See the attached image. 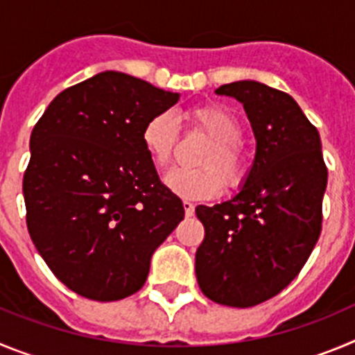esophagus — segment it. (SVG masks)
Here are the masks:
<instances>
[{
    "instance_id": "obj_1",
    "label": "esophagus",
    "mask_w": 355,
    "mask_h": 355,
    "mask_svg": "<svg viewBox=\"0 0 355 355\" xmlns=\"http://www.w3.org/2000/svg\"><path fill=\"white\" fill-rule=\"evenodd\" d=\"M184 210H185V217H193L194 216V205L191 201L185 200L184 201Z\"/></svg>"
}]
</instances>
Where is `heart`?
Instances as JSON below:
<instances>
[{
    "label": "heart",
    "mask_w": 355,
    "mask_h": 355,
    "mask_svg": "<svg viewBox=\"0 0 355 355\" xmlns=\"http://www.w3.org/2000/svg\"><path fill=\"white\" fill-rule=\"evenodd\" d=\"M187 116L196 129L212 139V145L200 159V164L205 168H173L164 177L166 187L185 200L216 196L223 189V178L230 187H239L248 173V159L239 146L242 139L241 122L221 106L193 107ZM178 134V120L170 111H161L146 120L141 141L155 166L162 168L171 161Z\"/></svg>",
    "instance_id": "obj_1"
}]
</instances>
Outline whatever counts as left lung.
<instances>
[{
    "instance_id": "8db88e82",
    "label": "left lung",
    "mask_w": 355,
    "mask_h": 355,
    "mask_svg": "<svg viewBox=\"0 0 355 355\" xmlns=\"http://www.w3.org/2000/svg\"><path fill=\"white\" fill-rule=\"evenodd\" d=\"M216 94L242 102L257 154L232 200L196 207L205 228L196 279L210 301L251 308L288 286L308 261L320 237L327 168L317 127L288 94L258 81Z\"/></svg>"
}]
</instances>
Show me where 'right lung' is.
<instances>
[{"label":"right lung","mask_w":355,"mask_h":355,"mask_svg":"<svg viewBox=\"0 0 355 355\" xmlns=\"http://www.w3.org/2000/svg\"><path fill=\"white\" fill-rule=\"evenodd\" d=\"M178 98L106 70L56 95L33 127L22 180L28 232L72 292L101 302L136 293L184 219L141 141L146 120Z\"/></svg>","instance_id":"right-lung-1"}]
</instances>
